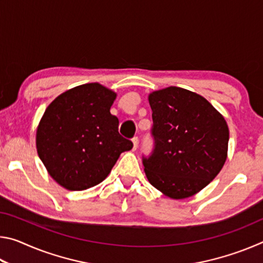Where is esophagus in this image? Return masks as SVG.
Masks as SVG:
<instances>
[{"label": "esophagus", "instance_id": "obj_1", "mask_svg": "<svg viewBox=\"0 0 263 263\" xmlns=\"http://www.w3.org/2000/svg\"><path fill=\"white\" fill-rule=\"evenodd\" d=\"M138 137H133L132 138V142H133V151L137 149V146H138Z\"/></svg>", "mask_w": 263, "mask_h": 263}]
</instances>
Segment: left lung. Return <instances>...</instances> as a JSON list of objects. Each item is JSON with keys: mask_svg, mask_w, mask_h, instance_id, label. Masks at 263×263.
<instances>
[{"mask_svg": "<svg viewBox=\"0 0 263 263\" xmlns=\"http://www.w3.org/2000/svg\"><path fill=\"white\" fill-rule=\"evenodd\" d=\"M148 101L154 146L148 157L142 155L146 176L168 197L193 196L224 166L228 124L204 97L186 89L168 87L152 92Z\"/></svg>", "mask_w": 263, "mask_h": 263, "instance_id": "1", "label": "left lung"}]
</instances>
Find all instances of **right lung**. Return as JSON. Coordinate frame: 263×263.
Here are the masks:
<instances>
[{
    "label": "right lung",
    "mask_w": 263,
    "mask_h": 263,
    "mask_svg": "<svg viewBox=\"0 0 263 263\" xmlns=\"http://www.w3.org/2000/svg\"><path fill=\"white\" fill-rule=\"evenodd\" d=\"M114 91L99 83L75 87L47 106L37 128V151L50 175L64 188L101 183L121 153L133 147L110 114Z\"/></svg>",
    "instance_id": "obj_1"
}]
</instances>
